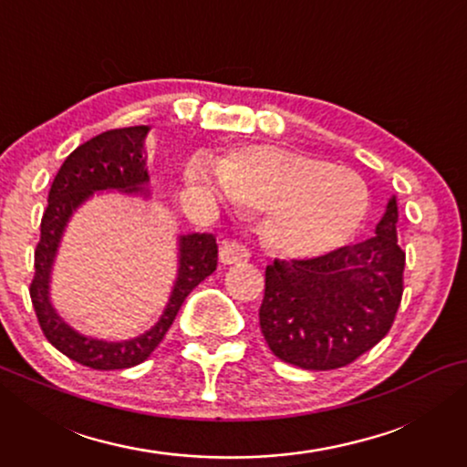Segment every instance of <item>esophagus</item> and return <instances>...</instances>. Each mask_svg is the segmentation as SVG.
I'll return each mask as SVG.
<instances>
[{"label":"esophagus","mask_w":467,"mask_h":467,"mask_svg":"<svg viewBox=\"0 0 467 467\" xmlns=\"http://www.w3.org/2000/svg\"><path fill=\"white\" fill-rule=\"evenodd\" d=\"M251 257V251L244 244H240V242L235 240H227L223 242L221 248H219V259L223 265H238V264H244Z\"/></svg>","instance_id":"esophagus-1"}]
</instances>
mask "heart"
I'll use <instances>...</instances> for the list:
<instances>
[{
	"label": "heart",
	"instance_id": "obj_1",
	"mask_svg": "<svg viewBox=\"0 0 467 467\" xmlns=\"http://www.w3.org/2000/svg\"><path fill=\"white\" fill-rule=\"evenodd\" d=\"M182 178L214 202L232 200L264 214L265 240L299 259L323 257L347 244L369 210V191L359 174L283 146H238L216 163L193 155L182 165Z\"/></svg>",
	"mask_w": 467,
	"mask_h": 467
}]
</instances>
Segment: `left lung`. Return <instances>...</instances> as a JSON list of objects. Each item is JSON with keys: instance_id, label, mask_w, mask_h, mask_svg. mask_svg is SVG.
<instances>
[{"instance_id": "1", "label": "left lung", "mask_w": 467, "mask_h": 467, "mask_svg": "<svg viewBox=\"0 0 467 467\" xmlns=\"http://www.w3.org/2000/svg\"><path fill=\"white\" fill-rule=\"evenodd\" d=\"M391 195L372 238L323 257L265 267L259 325L278 359L304 369H336L379 344L401 302L406 254L398 244Z\"/></svg>"}]
</instances>
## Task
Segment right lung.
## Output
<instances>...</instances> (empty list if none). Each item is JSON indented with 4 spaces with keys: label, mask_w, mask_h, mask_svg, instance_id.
Wrapping results in <instances>:
<instances>
[{
    "label": "right lung",
    "mask_w": 467,
    "mask_h": 467,
    "mask_svg": "<svg viewBox=\"0 0 467 467\" xmlns=\"http://www.w3.org/2000/svg\"><path fill=\"white\" fill-rule=\"evenodd\" d=\"M149 125L123 127L99 133L78 149L57 171L48 191V206L40 225V242L36 246V276L29 296L37 321L47 340L57 350L82 366L93 369H125L149 359L159 347L170 325L181 310L184 297L216 270V240L210 234L178 235V270L170 299L161 317L150 329L130 340H101L80 334L66 318L59 317L50 302V280L63 234L76 210L95 193L119 191L125 195L149 197V170H146V136Z\"/></svg>",
    "instance_id": "right-lung-1"
}]
</instances>
